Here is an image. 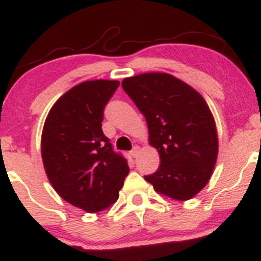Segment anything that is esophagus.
Listing matches in <instances>:
<instances>
[{
    "label": "esophagus",
    "mask_w": 261,
    "mask_h": 261,
    "mask_svg": "<svg viewBox=\"0 0 261 261\" xmlns=\"http://www.w3.org/2000/svg\"><path fill=\"white\" fill-rule=\"evenodd\" d=\"M139 153H140V147L139 146H135L133 151H131V155H133L134 158H136L137 155H139Z\"/></svg>",
    "instance_id": "obj_1"
}]
</instances>
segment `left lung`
Returning <instances> with one entry per match:
<instances>
[{
	"instance_id": "obj_1",
	"label": "left lung",
	"mask_w": 261,
	"mask_h": 261,
	"mask_svg": "<svg viewBox=\"0 0 261 261\" xmlns=\"http://www.w3.org/2000/svg\"><path fill=\"white\" fill-rule=\"evenodd\" d=\"M121 85L146 118L148 142L161 157L160 168L145 180L176 201L193 199L208 182L218 154L216 122L206 100L164 72L127 77Z\"/></svg>"
}]
</instances>
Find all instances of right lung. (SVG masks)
Wrapping results in <instances>:
<instances>
[{
  "label": "right lung",
  "mask_w": 261,
  "mask_h": 261,
  "mask_svg": "<svg viewBox=\"0 0 261 261\" xmlns=\"http://www.w3.org/2000/svg\"><path fill=\"white\" fill-rule=\"evenodd\" d=\"M120 82L85 81L51 107L41 133L47 179L65 201L89 214L109 208L128 174L101 130L103 109Z\"/></svg>",
  "instance_id": "1"
}]
</instances>
